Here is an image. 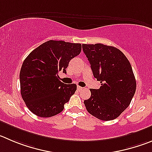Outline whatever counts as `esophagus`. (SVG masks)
<instances>
[{"label": "esophagus", "mask_w": 152, "mask_h": 152, "mask_svg": "<svg viewBox=\"0 0 152 152\" xmlns=\"http://www.w3.org/2000/svg\"><path fill=\"white\" fill-rule=\"evenodd\" d=\"M77 89H78V90H79V91H82V90H83V87H80V86H78Z\"/></svg>", "instance_id": "34e87169"}]
</instances>
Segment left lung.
<instances>
[{
    "instance_id": "8db88e82",
    "label": "left lung",
    "mask_w": 152,
    "mask_h": 152,
    "mask_svg": "<svg viewBox=\"0 0 152 152\" xmlns=\"http://www.w3.org/2000/svg\"><path fill=\"white\" fill-rule=\"evenodd\" d=\"M99 89L91 88L84 100L87 111L103 121L118 117L128 107L137 88L135 76L128 59L121 51L101 43L83 44Z\"/></svg>"
}]
</instances>
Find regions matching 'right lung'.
<instances>
[{"label":"right lung","mask_w":152,"mask_h":152,"mask_svg":"<svg viewBox=\"0 0 152 152\" xmlns=\"http://www.w3.org/2000/svg\"><path fill=\"white\" fill-rule=\"evenodd\" d=\"M82 45L49 40L33 50L22 64L19 74L21 94L27 107L36 115L49 118L63 111L76 91V84L59 80L58 72L80 54Z\"/></svg>","instance_id":"right-lung-1"}]
</instances>
